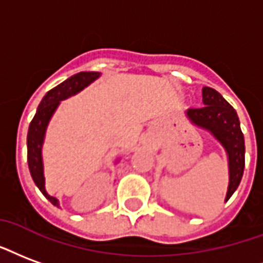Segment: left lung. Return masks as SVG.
<instances>
[{"label":"left lung","instance_id":"1","mask_svg":"<svg viewBox=\"0 0 263 263\" xmlns=\"http://www.w3.org/2000/svg\"><path fill=\"white\" fill-rule=\"evenodd\" d=\"M201 108L185 110L186 118L191 124L209 132L224 149L229 164V185L224 202L240 185L246 167V145L244 135L241 132L240 120L237 111L226 102L224 97L215 89L205 86L202 89Z\"/></svg>","mask_w":263,"mask_h":263}]
</instances>
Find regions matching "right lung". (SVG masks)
<instances>
[{"mask_svg": "<svg viewBox=\"0 0 263 263\" xmlns=\"http://www.w3.org/2000/svg\"><path fill=\"white\" fill-rule=\"evenodd\" d=\"M100 78V72H79L68 78L67 81L60 83L58 86L46 93L42 102L39 104L37 111L33 117L28 131V164L34 184L42 194L52 205L60 208V201L55 196L50 195L46 190V177H44V161H43V145L46 139L47 126L51 121L54 112L57 111L58 106L62 100L68 97L75 96L82 92L85 87L92 85L96 79ZM121 160L120 157L116 160V164Z\"/></svg>", "mask_w": 263, "mask_h": 263, "instance_id": "add662e5", "label": "right lung"}]
</instances>
